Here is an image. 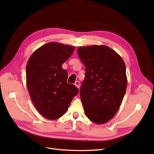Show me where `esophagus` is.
<instances>
[{
    "label": "esophagus",
    "instance_id": "esophagus-1",
    "mask_svg": "<svg viewBox=\"0 0 154 154\" xmlns=\"http://www.w3.org/2000/svg\"><path fill=\"white\" fill-rule=\"evenodd\" d=\"M74 85H75L78 88H80V82L78 81H76V82L74 83Z\"/></svg>",
    "mask_w": 154,
    "mask_h": 154
}]
</instances>
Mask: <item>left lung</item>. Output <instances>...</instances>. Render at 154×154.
Here are the masks:
<instances>
[{
  "label": "left lung",
  "mask_w": 154,
  "mask_h": 154,
  "mask_svg": "<svg viewBox=\"0 0 154 154\" xmlns=\"http://www.w3.org/2000/svg\"><path fill=\"white\" fill-rule=\"evenodd\" d=\"M77 53L85 67L80 88L85 115L96 124L105 123L117 113L127 89L125 63L106 45L82 46Z\"/></svg>",
  "instance_id": "1"
}]
</instances>
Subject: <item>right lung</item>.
I'll return each instance as SVG.
<instances>
[{
    "instance_id": "obj_1",
    "label": "right lung",
    "mask_w": 154,
    "mask_h": 154,
    "mask_svg": "<svg viewBox=\"0 0 154 154\" xmlns=\"http://www.w3.org/2000/svg\"><path fill=\"white\" fill-rule=\"evenodd\" d=\"M74 48L49 42L37 49L26 66V83L32 103L38 112L51 120L66 112L78 88L67 83V72L62 64L71 57Z\"/></svg>"
}]
</instances>
